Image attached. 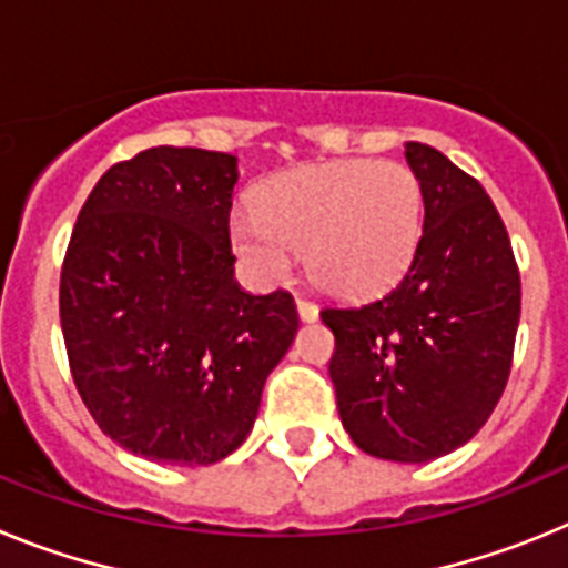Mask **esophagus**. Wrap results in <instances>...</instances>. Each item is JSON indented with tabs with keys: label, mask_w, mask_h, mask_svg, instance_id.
Returning <instances> with one entry per match:
<instances>
[{
	"label": "esophagus",
	"mask_w": 568,
	"mask_h": 568,
	"mask_svg": "<svg viewBox=\"0 0 568 568\" xmlns=\"http://www.w3.org/2000/svg\"><path fill=\"white\" fill-rule=\"evenodd\" d=\"M295 307H298V318L304 321V324H313V321H318V307H315L313 301L298 298L295 301Z\"/></svg>",
	"instance_id": "1"
}]
</instances>
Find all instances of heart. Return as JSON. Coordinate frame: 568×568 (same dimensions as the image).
Instances as JSON below:
<instances>
[{"mask_svg": "<svg viewBox=\"0 0 568 568\" xmlns=\"http://www.w3.org/2000/svg\"><path fill=\"white\" fill-rule=\"evenodd\" d=\"M424 230V190L406 164L346 159L284 170L230 219L233 250L258 278L278 281L295 253L335 295H369L409 270Z\"/></svg>", "mask_w": 568, "mask_h": 568, "instance_id": "b5f03b06", "label": "heart"}]
</instances>
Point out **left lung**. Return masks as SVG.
Returning <instances> with one entry per match:
<instances>
[{"instance_id": "1", "label": "left lung", "mask_w": 568, "mask_h": 568, "mask_svg": "<svg viewBox=\"0 0 568 568\" xmlns=\"http://www.w3.org/2000/svg\"><path fill=\"white\" fill-rule=\"evenodd\" d=\"M424 190V233L393 290L321 310L329 378L366 455L426 464L475 438L504 395L520 321V275L498 210L429 144L406 142Z\"/></svg>"}]
</instances>
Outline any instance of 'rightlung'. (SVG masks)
<instances>
[{
	"instance_id": "obj_1",
	"label": "right lung",
	"mask_w": 568,
	"mask_h": 568,
	"mask_svg": "<svg viewBox=\"0 0 568 568\" xmlns=\"http://www.w3.org/2000/svg\"><path fill=\"white\" fill-rule=\"evenodd\" d=\"M235 155L150 148L99 179L70 235L59 315L73 384L99 429L148 460L235 453L298 333L293 295L235 281Z\"/></svg>"
}]
</instances>
